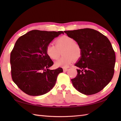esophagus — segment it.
Masks as SVG:
<instances>
[{"instance_id":"34e87169","label":"esophagus","mask_w":121,"mask_h":121,"mask_svg":"<svg viewBox=\"0 0 121 121\" xmlns=\"http://www.w3.org/2000/svg\"><path fill=\"white\" fill-rule=\"evenodd\" d=\"M68 70V69L67 68H63V71L64 72H67Z\"/></svg>"}]
</instances>
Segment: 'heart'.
<instances>
[{
  "mask_svg": "<svg viewBox=\"0 0 121 121\" xmlns=\"http://www.w3.org/2000/svg\"><path fill=\"white\" fill-rule=\"evenodd\" d=\"M55 46L49 44L46 47V53L49 58L56 60L63 53V56L55 63L57 67L67 68L74 58L77 60L81 56L82 50L75 40L68 36L64 35L55 40Z\"/></svg>",
  "mask_w": 121,
  "mask_h": 121,
  "instance_id": "1",
  "label": "heart"
}]
</instances>
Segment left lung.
Returning <instances> with one entry per match:
<instances>
[{"mask_svg":"<svg viewBox=\"0 0 121 121\" xmlns=\"http://www.w3.org/2000/svg\"><path fill=\"white\" fill-rule=\"evenodd\" d=\"M78 43L81 57L75 65L78 74L71 79L73 86L85 95L96 94L110 82L114 74L116 56L108 39L92 29L65 31Z\"/></svg>","mask_w":121,"mask_h":121,"instance_id":"1","label":"left lung"}]
</instances>
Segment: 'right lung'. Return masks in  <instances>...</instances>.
I'll use <instances>...</instances> for the list:
<instances>
[{
	"instance_id": "1",
	"label": "right lung",
	"mask_w": 121,
	"mask_h": 121,
	"mask_svg": "<svg viewBox=\"0 0 121 121\" xmlns=\"http://www.w3.org/2000/svg\"><path fill=\"white\" fill-rule=\"evenodd\" d=\"M63 31L32 30L17 40L10 53L12 79L19 88L31 96L48 92L56 84L63 69L50 70L53 62L46 53V47Z\"/></svg>"
}]
</instances>
